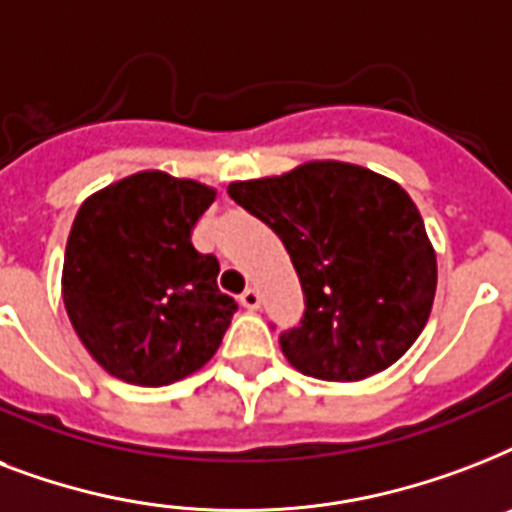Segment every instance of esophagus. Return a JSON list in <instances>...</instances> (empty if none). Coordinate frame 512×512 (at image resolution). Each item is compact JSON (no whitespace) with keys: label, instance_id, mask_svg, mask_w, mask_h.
<instances>
[{"label":"esophagus","instance_id":"1","mask_svg":"<svg viewBox=\"0 0 512 512\" xmlns=\"http://www.w3.org/2000/svg\"><path fill=\"white\" fill-rule=\"evenodd\" d=\"M241 305L247 308V311H257L260 308V292L255 287H249L244 295H241Z\"/></svg>","mask_w":512,"mask_h":512}]
</instances>
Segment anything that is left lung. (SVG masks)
I'll use <instances>...</instances> for the list:
<instances>
[{
    "label": "left lung",
    "instance_id": "8db88e82",
    "mask_svg": "<svg viewBox=\"0 0 512 512\" xmlns=\"http://www.w3.org/2000/svg\"><path fill=\"white\" fill-rule=\"evenodd\" d=\"M233 201L284 241L305 292L303 324L281 335L297 372L358 382L412 348L430 319L438 265L412 196L337 159L236 180Z\"/></svg>",
    "mask_w": 512,
    "mask_h": 512
}]
</instances>
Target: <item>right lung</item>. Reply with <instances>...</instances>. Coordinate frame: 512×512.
Masks as SVG:
<instances>
[{
    "instance_id": "add662e5",
    "label": "right lung",
    "mask_w": 512,
    "mask_h": 512,
    "mask_svg": "<svg viewBox=\"0 0 512 512\" xmlns=\"http://www.w3.org/2000/svg\"><path fill=\"white\" fill-rule=\"evenodd\" d=\"M217 191L143 170L82 201L63 257V305L111 377L159 388L207 364L239 305L217 289L215 255L191 231Z\"/></svg>"
}]
</instances>
